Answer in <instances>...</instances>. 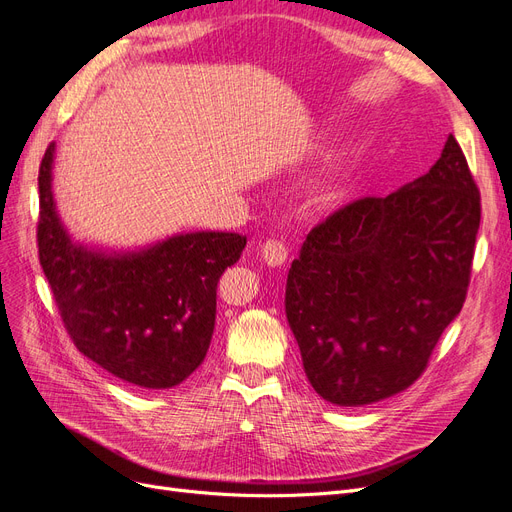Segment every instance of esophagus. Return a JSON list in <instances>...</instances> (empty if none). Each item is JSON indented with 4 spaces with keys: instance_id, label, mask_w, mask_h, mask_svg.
I'll return each mask as SVG.
<instances>
[{
    "instance_id": "34e87169",
    "label": "esophagus",
    "mask_w": 512,
    "mask_h": 512,
    "mask_svg": "<svg viewBox=\"0 0 512 512\" xmlns=\"http://www.w3.org/2000/svg\"><path fill=\"white\" fill-rule=\"evenodd\" d=\"M261 257H263V261L268 263L270 268H280L282 263L287 261L289 251H287V246L282 244L280 240H266V242H263V246H261Z\"/></svg>"
}]
</instances>
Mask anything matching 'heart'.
Wrapping results in <instances>:
<instances>
[{"label": "heart", "mask_w": 512, "mask_h": 512, "mask_svg": "<svg viewBox=\"0 0 512 512\" xmlns=\"http://www.w3.org/2000/svg\"><path fill=\"white\" fill-rule=\"evenodd\" d=\"M314 189H316V196L320 200H331L339 194V181H337V175L335 173H325L323 177H320L316 183H314Z\"/></svg>", "instance_id": "1"}]
</instances>
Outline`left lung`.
<instances>
[{"label":"left lung","mask_w":512,"mask_h":512,"mask_svg":"<svg viewBox=\"0 0 512 512\" xmlns=\"http://www.w3.org/2000/svg\"><path fill=\"white\" fill-rule=\"evenodd\" d=\"M481 196L453 135L426 175L316 225L285 310L312 388L363 407L409 388L462 310Z\"/></svg>","instance_id":"obj_1"}]
</instances>
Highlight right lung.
<instances>
[{
    "instance_id": "add662e5",
    "label": "right lung",
    "mask_w": 512,
    "mask_h": 512,
    "mask_svg": "<svg viewBox=\"0 0 512 512\" xmlns=\"http://www.w3.org/2000/svg\"><path fill=\"white\" fill-rule=\"evenodd\" d=\"M54 149L50 143L37 177V246L73 344L132 386H179L211 346L217 282L240 259L246 236L187 232L132 251L88 246L56 211Z\"/></svg>"
}]
</instances>
